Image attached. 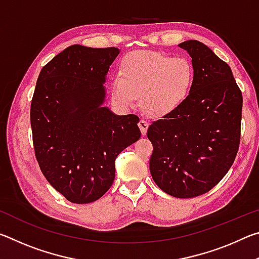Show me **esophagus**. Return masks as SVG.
Returning <instances> with one entry per match:
<instances>
[{
    "mask_svg": "<svg viewBox=\"0 0 259 259\" xmlns=\"http://www.w3.org/2000/svg\"><path fill=\"white\" fill-rule=\"evenodd\" d=\"M138 125H139L140 131H142V135H146L147 129H148V123H147V122L145 120H140Z\"/></svg>",
    "mask_w": 259,
    "mask_h": 259,
    "instance_id": "esophagus-1",
    "label": "esophagus"
}]
</instances>
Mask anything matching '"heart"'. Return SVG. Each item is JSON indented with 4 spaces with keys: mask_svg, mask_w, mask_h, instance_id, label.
Listing matches in <instances>:
<instances>
[{
    "mask_svg": "<svg viewBox=\"0 0 259 259\" xmlns=\"http://www.w3.org/2000/svg\"><path fill=\"white\" fill-rule=\"evenodd\" d=\"M194 80V69L186 58L156 51H133L122 58L111 95L122 106H131L140 96L147 115L162 117L186 102Z\"/></svg>",
    "mask_w": 259,
    "mask_h": 259,
    "instance_id": "b5f03b06",
    "label": "heart"
}]
</instances>
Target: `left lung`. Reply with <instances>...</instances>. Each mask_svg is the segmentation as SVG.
I'll return each mask as SVG.
<instances>
[{
	"label": "left lung",
	"instance_id": "obj_1",
	"mask_svg": "<svg viewBox=\"0 0 259 259\" xmlns=\"http://www.w3.org/2000/svg\"><path fill=\"white\" fill-rule=\"evenodd\" d=\"M192 58L195 80L177 111L154 121L150 171L166 194L179 199L209 192L224 178L240 144L242 94L231 67L202 42L179 45Z\"/></svg>",
	"mask_w": 259,
	"mask_h": 259
}]
</instances>
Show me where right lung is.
Segmentation results:
<instances>
[{
  "label": "right lung",
  "instance_id": "right-lung-1",
  "mask_svg": "<svg viewBox=\"0 0 259 259\" xmlns=\"http://www.w3.org/2000/svg\"><path fill=\"white\" fill-rule=\"evenodd\" d=\"M117 48L74 45L41 69L30 104L35 156L69 202L90 203L112 186L115 159L140 138L139 117L103 106Z\"/></svg>",
  "mask_w": 259,
  "mask_h": 259
}]
</instances>
